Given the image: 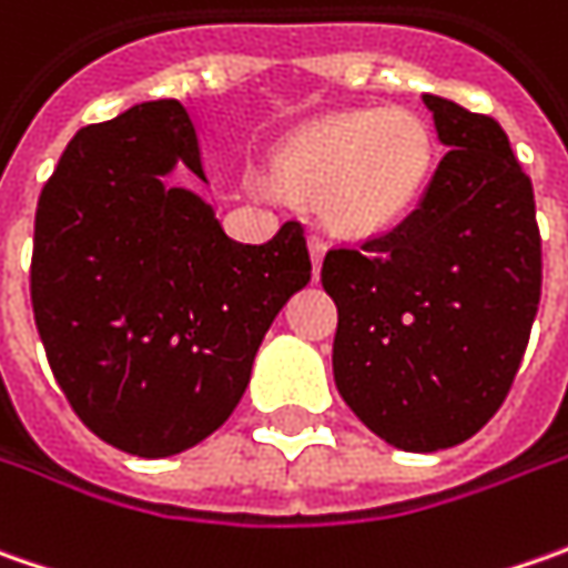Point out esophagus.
<instances>
[{"label": "esophagus", "instance_id": "1", "mask_svg": "<svg viewBox=\"0 0 568 568\" xmlns=\"http://www.w3.org/2000/svg\"><path fill=\"white\" fill-rule=\"evenodd\" d=\"M325 250H328V243H325L322 236H310V255H313V268H316V277H318V268H322V258H325Z\"/></svg>", "mask_w": 568, "mask_h": 568}]
</instances>
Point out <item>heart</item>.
<instances>
[{
  "label": "heart",
  "mask_w": 568,
  "mask_h": 568,
  "mask_svg": "<svg viewBox=\"0 0 568 568\" xmlns=\"http://www.w3.org/2000/svg\"><path fill=\"white\" fill-rule=\"evenodd\" d=\"M433 158V132L414 110H351L294 129L274 148L272 180L294 199H316L332 230L376 236L417 207Z\"/></svg>",
  "instance_id": "obj_1"
}]
</instances>
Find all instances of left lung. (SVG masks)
Returning <instances> with one entry per match:
<instances>
[{
    "instance_id": "1",
    "label": "left lung",
    "mask_w": 568,
    "mask_h": 568,
    "mask_svg": "<svg viewBox=\"0 0 568 568\" xmlns=\"http://www.w3.org/2000/svg\"><path fill=\"white\" fill-rule=\"evenodd\" d=\"M446 144L420 205L363 250H332L322 287L347 407L388 446L470 439L513 388L540 303L535 189L490 116L424 94Z\"/></svg>"
}]
</instances>
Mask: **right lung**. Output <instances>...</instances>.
I'll return each mask as SVG.
<instances>
[{
    "mask_svg": "<svg viewBox=\"0 0 568 568\" xmlns=\"http://www.w3.org/2000/svg\"><path fill=\"white\" fill-rule=\"evenodd\" d=\"M176 170L207 183L186 106L135 103L69 142L33 224V318L55 382L94 436L139 458L227 420L313 274L296 221L240 243Z\"/></svg>",
    "mask_w": 568,
    "mask_h": 568,
    "instance_id": "add662e5",
    "label": "right lung"
}]
</instances>
